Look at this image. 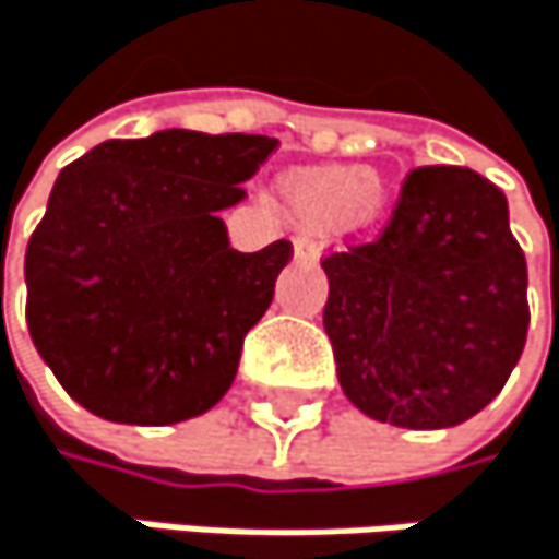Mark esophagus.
<instances>
[{"mask_svg":"<svg viewBox=\"0 0 559 559\" xmlns=\"http://www.w3.org/2000/svg\"><path fill=\"white\" fill-rule=\"evenodd\" d=\"M295 258L301 261H318V245L308 235H295Z\"/></svg>","mask_w":559,"mask_h":559,"instance_id":"obj_1","label":"esophagus"}]
</instances>
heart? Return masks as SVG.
<instances>
[{
  "label": "heart",
  "mask_w": 559,
  "mask_h": 559,
  "mask_svg": "<svg viewBox=\"0 0 559 559\" xmlns=\"http://www.w3.org/2000/svg\"><path fill=\"white\" fill-rule=\"evenodd\" d=\"M285 202L314 225H334L337 231H365L388 212V185L378 171L334 165L301 168L282 178Z\"/></svg>",
  "instance_id": "b5f03b06"
}]
</instances>
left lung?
Segmentation results:
<instances>
[{
    "instance_id": "8db88e82",
    "label": "left lung",
    "mask_w": 559,
    "mask_h": 559,
    "mask_svg": "<svg viewBox=\"0 0 559 559\" xmlns=\"http://www.w3.org/2000/svg\"><path fill=\"white\" fill-rule=\"evenodd\" d=\"M321 267L341 391L381 424L457 427L521 361L527 261L503 191L471 168H414L384 235Z\"/></svg>"
}]
</instances>
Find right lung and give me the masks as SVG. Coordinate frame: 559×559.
I'll return each instance as SVG.
<instances>
[{
	"label": "right lung",
	"instance_id": "add662e5",
	"mask_svg": "<svg viewBox=\"0 0 559 559\" xmlns=\"http://www.w3.org/2000/svg\"><path fill=\"white\" fill-rule=\"evenodd\" d=\"M274 148L267 135L165 129L62 168L25 251V321L72 401L162 427L225 397L292 245L235 251L222 212Z\"/></svg>",
	"mask_w": 559,
	"mask_h": 559
}]
</instances>
